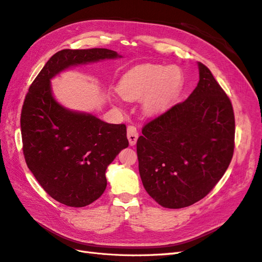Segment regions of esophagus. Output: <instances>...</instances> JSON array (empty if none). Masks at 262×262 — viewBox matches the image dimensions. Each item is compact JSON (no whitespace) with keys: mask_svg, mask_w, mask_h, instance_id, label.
<instances>
[{"mask_svg":"<svg viewBox=\"0 0 262 262\" xmlns=\"http://www.w3.org/2000/svg\"><path fill=\"white\" fill-rule=\"evenodd\" d=\"M126 136H128V140H129L130 145L136 144L137 141H138V137H139V133H138V130H137L136 126L129 125L128 126V134H126Z\"/></svg>","mask_w":262,"mask_h":262,"instance_id":"1","label":"esophagus"}]
</instances>
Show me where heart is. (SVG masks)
<instances>
[{
	"label": "heart",
	"instance_id": "b5f03b06",
	"mask_svg": "<svg viewBox=\"0 0 262 262\" xmlns=\"http://www.w3.org/2000/svg\"><path fill=\"white\" fill-rule=\"evenodd\" d=\"M184 76L177 67L142 64L131 69L119 81L118 93L130 101L143 99L146 114L161 113L177 96Z\"/></svg>",
	"mask_w": 262,
	"mask_h": 262
}]
</instances>
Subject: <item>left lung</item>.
<instances>
[{"instance_id":"1","label":"left lung","mask_w":262,"mask_h":262,"mask_svg":"<svg viewBox=\"0 0 262 262\" xmlns=\"http://www.w3.org/2000/svg\"><path fill=\"white\" fill-rule=\"evenodd\" d=\"M199 66L190 96L147 122L137 142L147 193L164 208L189 207L223 177L234 154L232 102L211 71Z\"/></svg>"}]
</instances>
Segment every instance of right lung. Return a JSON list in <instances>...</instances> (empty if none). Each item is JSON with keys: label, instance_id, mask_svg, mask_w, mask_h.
Masks as SVG:
<instances>
[{"label": "right lung", "instance_id": "1", "mask_svg": "<svg viewBox=\"0 0 262 262\" xmlns=\"http://www.w3.org/2000/svg\"><path fill=\"white\" fill-rule=\"evenodd\" d=\"M120 57L104 48L61 50L46 63L24 100L20 129L26 164L45 191L68 207H86L104 193L108 165L129 141L125 124L61 106L52 96L50 80L70 67Z\"/></svg>", "mask_w": 262, "mask_h": 262}]
</instances>
